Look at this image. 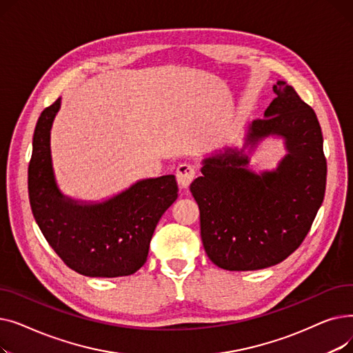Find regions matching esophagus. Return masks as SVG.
<instances>
[{"instance_id":"1","label":"esophagus","mask_w":353,"mask_h":353,"mask_svg":"<svg viewBox=\"0 0 353 353\" xmlns=\"http://www.w3.org/2000/svg\"><path fill=\"white\" fill-rule=\"evenodd\" d=\"M194 174H196V169H194L193 164H190V163H181L177 167V170H176L177 183L180 184L183 189H186L189 184L193 181Z\"/></svg>"}]
</instances>
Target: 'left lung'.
Here are the masks:
<instances>
[{
    "label": "left lung",
    "mask_w": 353,
    "mask_h": 353,
    "mask_svg": "<svg viewBox=\"0 0 353 353\" xmlns=\"http://www.w3.org/2000/svg\"><path fill=\"white\" fill-rule=\"evenodd\" d=\"M265 119L250 124L248 144L270 134L286 140L289 154L276 172L254 174L242 152L205 160L190 184L200 210L201 242L226 270H259L283 262L309 233L326 189L321 124L292 85L277 81Z\"/></svg>",
    "instance_id": "left-lung-1"
}]
</instances>
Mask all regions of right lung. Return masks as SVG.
I'll return each mask as SVG.
<instances>
[{"label": "right lung", "mask_w": 353, "mask_h": 353, "mask_svg": "<svg viewBox=\"0 0 353 353\" xmlns=\"http://www.w3.org/2000/svg\"><path fill=\"white\" fill-rule=\"evenodd\" d=\"M60 99L44 108L32 137L28 196L34 219L48 245L72 270L91 277L137 272L147 261L153 232L177 199L173 174L147 179L101 205L83 206L55 186L50 130Z\"/></svg>", "instance_id": "obj_1"}]
</instances>
